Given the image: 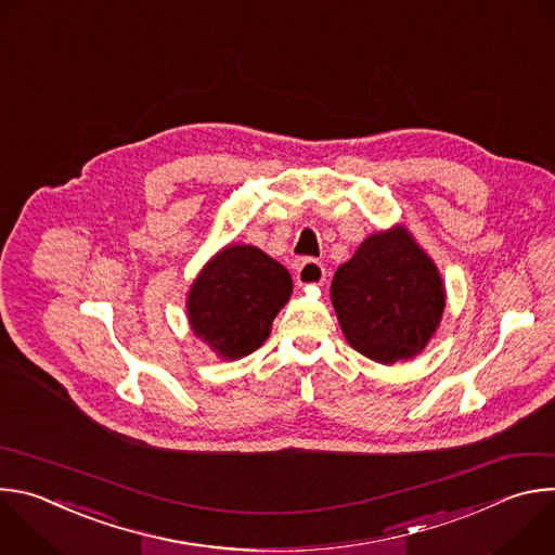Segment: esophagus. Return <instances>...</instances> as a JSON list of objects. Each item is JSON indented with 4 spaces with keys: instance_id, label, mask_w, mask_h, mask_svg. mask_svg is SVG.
I'll return each instance as SVG.
<instances>
[{
    "instance_id": "1",
    "label": "esophagus",
    "mask_w": 555,
    "mask_h": 555,
    "mask_svg": "<svg viewBox=\"0 0 555 555\" xmlns=\"http://www.w3.org/2000/svg\"><path fill=\"white\" fill-rule=\"evenodd\" d=\"M327 272L325 266L315 259H305L298 268H296V281L300 285H323Z\"/></svg>"
}]
</instances>
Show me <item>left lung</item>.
Wrapping results in <instances>:
<instances>
[{"instance_id": "1", "label": "left lung", "mask_w": 555, "mask_h": 555, "mask_svg": "<svg viewBox=\"0 0 555 555\" xmlns=\"http://www.w3.org/2000/svg\"><path fill=\"white\" fill-rule=\"evenodd\" d=\"M332 300L349 345L392 364L426 347L441 321L446 289L411 234L392 228L371 234L336 270Z\"/></svg>"}]
</instances>
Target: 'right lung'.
Listing matches in <instances>:
<instances>
[{"label": "right lung", "instance_id": "obj_1", "mask_svg": "<svg viewBox=\"0 0 555 555\" xmlns=\"http://www.w3.org/2000/svg\"><path fill=\"white\" fill-rule=\"evenodd\" d=\"M292 294L289 272L253 246H228L197 276L189 294L195 334L225 360L259 349Z\"/></svg>", "mask_w": 555, "mask_h": 555}]
</instances>
